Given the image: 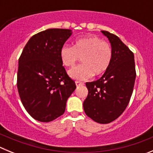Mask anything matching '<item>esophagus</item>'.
<instances>
[{"label":"esophagus","instance_id":"1","mask_svg":"<svg viewBox=\"0 0 153 153\" xmlns=\"http://www.w3.org/2000/svg\"><path fill=\"white\" fill-rule=\"evenodd\" d=\"M75 83H76V85L77 86H80V85H83V82H80V81H76Z\"/></svg>","mask_w":153,"mask_h":153}]
</instances>
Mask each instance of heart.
<instances>
[{
    "label": "heart",
    "mask_w": 153,
    "mask_h": 153,
    "mask_svg": "<svg viewBox=\"0 0 153 153\" xmlns=\"http://www.w3.org/2000/svg\"><path fill=\"white\" fill-rule=\"evenodd\" d=\"M59 54L62 64L67 67H74L81 58L83 63L69 71L70 77L76 80H86L93 74H104L110 67L113 58L109 43L96 35L76 39L73 47L63 45Z\"/></svg>",
    "instance_id": "b5f03b06"
}]
</instances>
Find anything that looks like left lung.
<instances>
[{
  "label": "left lung",
  "mask_w": 153,
  "mask_h": 153,
  "mask_svg": "<svg viewBox=\"0 0 153 153\" xmlns=\"http://www.w3.org/2000/svg\"><path fill=\"white\" fill-rule=\"evenodd\" d=\"M101 31L111 44V65L100 79L86 83L88 95L83 109L95 122L106 124L118 118L128 106L136 73L134 54L129 47L115 34Z\"/></svg>",
  "instance_id": "obj_1"
}]
</instances>
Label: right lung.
<instances>
[{"instance_id": "add662e5", "label": "right lung", "mask_w": 153, "mask_h": 153, "mask_svg": "<svg viewBox=\"0 0 153 153\" xmlns=\"http://www.w3.org/2000/svg\"><path fill=\"white\" fill-rule=\"evenodd\" d=\"M71 30L48 29L33 35L19 58L17 85L27 113L40 122H51L65 112L76 89L60 59V49Z\"/></svg>"}]
</instances>
